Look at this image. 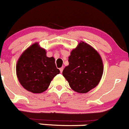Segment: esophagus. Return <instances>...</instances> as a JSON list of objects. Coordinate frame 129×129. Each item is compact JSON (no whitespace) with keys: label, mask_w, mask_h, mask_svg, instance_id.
Masks as SVG:
<instances>
[{"label":"esophagus","mask_w":129,"mask_h":129,"mask_svg":"<svg viewBox=\"0 0 129 129\" xmlns=\"http://www.w3.org/2000/svg\"><path fill=\"white\" fill-rule=\"evenodd\" d=\"M63 67H62L61 68H60V71L61 73H62V71H63Z\"/></svg>","instance_id":"esophagus-1"}]
</instances>
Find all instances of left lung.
I'll return each instance as SVG.
<instances>
[{
    "instance_id": "obj_1",
    "label": "left lung",
    "mask_w": 129,
    "mask_h": 129,
    "mask_svg": "<svg viewBox=\"0 0 129 129\" xmlns=\"http://www.w3.org/2000/svg\"><path fill=\"white\" fill-rule=\"evenodd\" d=\"M69 63L62 74L73 91L86 93L98 86L103 76V63L93 47L81 41L71 51Z\"/></svg>"
}]
</instances>
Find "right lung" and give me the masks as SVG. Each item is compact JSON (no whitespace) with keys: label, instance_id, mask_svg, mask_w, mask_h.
Listing matches in <instances>:
<instances>
[{"label":"right lung","instance_id":"right-lung-1","mask_svg":"<svg viewBox=\"0 0 129 129\" xmlns=\"http://www.w3.org/2000/svg\"><path fill=\"white\" fill-rule=\"evenodd\" d=\"M60 73L55 58L47 56L46 50L35 43L25 50L16 64V75L21 86L33 93H42Z\"/></svg>","mask_w":129,"mask_h":129}]
</instances>
